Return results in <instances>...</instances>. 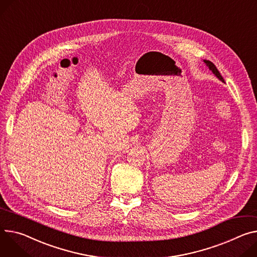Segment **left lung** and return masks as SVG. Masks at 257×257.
Returning a JSON list of instances; mask_svg holds the SVG:
<instances>
[{
  "mask_svg": "<svg viewBox=\"0 0 257 257\" xmlns=\"http://www.w3.org/2000/svg\"><path fill=\"white\" fill-rule=\"evenodd\" d=\"M204 62L206 63V65L209 67V69L210 71H211L221 82H224V80H223V78L221 77V75H220V73L218 72V69L216 68V66L214 65V63H212L211 61H209V60H204Z\"/></svg>",
  "mask_w": 257,
  "mask_h": 257,
  "instance_id": "1",
  "label": "left lung"
}]
</instances>
